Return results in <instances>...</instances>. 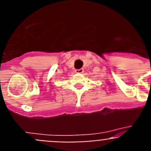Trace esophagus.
<instances>
[{"label": "esophagus", "mask_w": 151, "mask_h": 151, "mask_svg": "<svg viewBox=\"0 0 151 151\" xmlns=\"http://www.w3.org/2000/svg\"><path fill=\"white\" fill-rule=\"evenodd\" d=\"M83 71H84L83 68H80V69H76L75 70V72L76 73H79V74H81V73H83Z\"/></svg>", "instance_id": "obj_1"}]
</instances>
